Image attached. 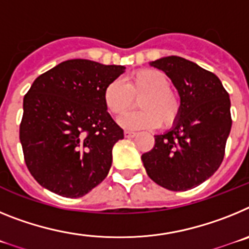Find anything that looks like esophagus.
<instances>
[{
  "mask_svg": "<svg viewBox=\"0 0 249 249\" xmlns=\"http://www.w3.org/2000/svg\"><path fill=\"white\" fill-rule=\"evenodd\" d=\"M136 135H137V133H136V132L124 131V137H126V138H132V137H135Z\"/></svg>",
  "mask_w": 249,
  "mask_h": 249,
  "instance_id": "34e87169",
  "label": "esophagus"
}]
</instances>
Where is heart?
Returning a JSON list of instances; mask_svg holds the SVG:
<instances>
[{"instance_id": "heart-1", "label": "heart", "mask_w": 249, "mask_h": 249, "mask_svg": "<svg viewBox=\"0 0 249 249\" xmlns=\"http://www.w3.org/2000/svg\"><path fill=\"white\" fill-rule=\"evenodd\" d=\"M171 81L163 72L155 68H141L121 80L109 81L103 89L102 98L106 108L114 116H121L140 98V111L131 112L120 118L124 128H156L173 126L179 118L182 101L179 94L169 87Z\"/></svg>"}]
</instances>
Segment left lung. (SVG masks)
I'll list each match as a JSON object with an SVG mask.
<instances>
[{
    "label": "left lung",
    "mask_w": 249,
    "mask_h": 249,
    "mask_svg": "<svg viewBox=\"0 0 249 249\" xmlns=\"http://www.w3.org/2000/svg\"><path fill=\"white\" fill-rule=\"evenodd\" d=\"M172 80L182 101L179 118L142 155L152 181L169 191L199 186L221 166L232 127L230 94L214 73L178 56L151 63Z\"/></svg>",
    "instance_id": "obj_1"
}]
</instances>
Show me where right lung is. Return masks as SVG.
<instances>
[{
    "mask_svg": "<svg viewBox=\"0 0 249 249\" xmlns=\"http://www.w3.org/2000/svg\"><path fill=\"white\" fill-rule=\"evenodd\" d=\"M123 71V66L77 58L35 80L23 98L19 141L26 166L41 186L78 198L108 175L123 129L107 112L102 93Z\"/></svg>",
    "mask_w": 249,
    "mask_h": 249,
    "instance_id": "1",
    "label": "right lung"
}]
</instances>
